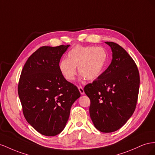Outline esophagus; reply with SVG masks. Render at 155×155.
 Returning a JSON list of instances; mask_svg holds the SVG:
<instances>
[{"label": "esophagus", "mask_w": 155, "mask_h": 155, "mask_svg": "<svg viewBox=\"0 0 155 155\" xmlns=\"http://www.w3.org/2000/svg\"><path fill=\"white\" fill-rule=\"evenodd\" d=\"M78 90H79V91H80L81 95H84V90L83 87H82V86H78Z\"/></svg>", "instance_id": "esophagus-1"}]
</instances>
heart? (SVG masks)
<instances>
[{"instance_id":"heart-1","label":"heart","mask_w":155,"mask_h":155,"mask_svg":"<svg viewBox=\"0 0 155 155\" xmlns=\"http://www.w3.org/2000/svg\"><path fill=\"white\" fill-rule=\"evenodd\" d=\"M108 53L103 47L76 45L68 53L67 59L59 64V70L68 81H73L78 72L81 78L94 80L103 73L108 61Z\"/></svg>"}]
</instances>
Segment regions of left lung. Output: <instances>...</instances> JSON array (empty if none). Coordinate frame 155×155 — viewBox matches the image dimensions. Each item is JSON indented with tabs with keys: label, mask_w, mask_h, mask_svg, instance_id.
I'll use <instances>...</instances> for the list:
<instances>
[{
	"label": "left lung",
	"mask_w": 155,
	"mask_h": 155,
	"mask_svg": "<svg viewBox=\"0 0 155 155\" xmlns=\"http://www.w3.org/2000/svg\"><path fill=\"white\" fill-rule=\"evenodd\" d=\"M105 43L112 51L111 64L84 87V92L90 99V115L95 127L102 132H112L124 125L134 112L140 74L124 48L114 42Z\"/></svg>",
	"instance_id": "obj_1"
}]
</instances>
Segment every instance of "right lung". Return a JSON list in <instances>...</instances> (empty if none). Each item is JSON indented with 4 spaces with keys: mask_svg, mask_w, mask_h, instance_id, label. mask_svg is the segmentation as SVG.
Wrapping results in <instances>:
<instances>
[{
    "mask_svg": "<svg viewBox=\"0 0 155 155\" xmlns=\"http://www.w3.org/2000/svg\"><path fill=\"white\" fill-rule=\"evenodd\" d=\"M69 45L43 46L28 58L22 70L18 94L26 120L39 133L54 136L64 130L72 104L81 94L65 80L59 63Z\"/></svg>",
    "mask_w": 155,
    "mask_h": 155,
    "instance_id": "obj_1",
    "label": "right lung"
}]
</instances>
